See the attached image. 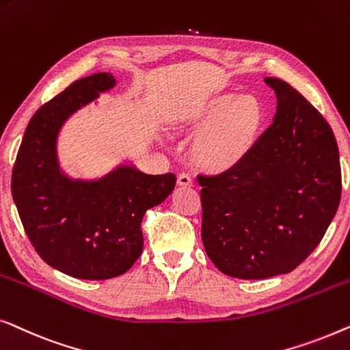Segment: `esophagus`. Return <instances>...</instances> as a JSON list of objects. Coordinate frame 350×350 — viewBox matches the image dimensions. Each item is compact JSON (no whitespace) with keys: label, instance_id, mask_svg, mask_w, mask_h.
<instances>
[{"label":"esophagus","instance_id":"obj_1","mask_svg":"<svg viewBox=\"0 0 350 350\" xmlns=\"http://www.w3.org/2000/svg\"><path fill=\"white\" fill-rule=\"evenodd\" d=\"M177 184L182 187H191L193 185V179H191V176L189 173H180L177 176Z\"/></svg>","mask_w":350,"mask_h":350}]
</instances>
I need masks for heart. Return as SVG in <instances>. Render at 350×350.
Instances as JSON below:
<instances>
[{"mask_svg": "<svg viewBox=\"0 0 350 350\" xmlns=\"http://www.w3.org/2000/svg\"><path fill=\"white\" fill-rule=\"evenodd\" d=\"M265 111L257 96L233 93L211 100L196 116L200 130H208L195 144V157L204 168L222 171L234 166L250 150L263 126Z\"/></svg>", "mask_w": 350, "mask_h": 350, "instance_id": "heart-1", "label": "heart"}]
</instances>
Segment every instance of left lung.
<instances>
[{
  "mask_svg": "<svg viewBox=\"0 0 350 350\" xmlns=\"http://www.w3.org/2000/svg\"><path fill=\"white\" fill-rule=\"evenodd\" d=\"M265 82L278 96L271 126L230 170L198 176L204 250L238 279L293 271L321 243L341 200L332 126L290 83Z\"/></svg>",
  "mask_w": 350,
  "mask_h": 350,
  "instance_id": "8db88e82",
  "label": "left lung"
}]
</instances>
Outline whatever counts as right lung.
Here are the masks:
<instances>
[{
  "mask_svg": "<svg viewBox=\"0 0 350 350\" xmlns=\"http://www.w3.org/2000/svg\"><path fill=\"white\" fill-rule=\"evenodd\" d=\"M116 85L111 72L72 82L34 112L12 170V198L29 243L47 265L77 279L122 275L142 252L146 211L166 200L176 176L120 166L95 182L71 180L57 161V135L79 107Z\"/></svg>",
  "mask_w": 350,
  "mask_h": 350,
  "instance_id": "1",
  "label": "right lung"
}]
</instances>
